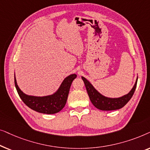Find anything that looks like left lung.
Instances as JSON below:
<instances>
[{
    "label": "left lung",
    "instance_id": "8db88e82",
    "mask_svg": "<svg viewBox=\"0 0 150 150\" xmlns=\"http://www.w3.org/2000/svg\"><path fill=\"white\" fill-rule=\"evenodd\" d=\"M81 78L85 83L86 89H87L91 103L93 104L95 107L102 110H117L124 107L132 97L135 89H136L137 80H138V77H137L136 82H135L132 89L126 95L119 98H109L100 93L85 77L82 76Z\"/></svg>",
    "mask_w": 150,
    "mask_h": 150
}]
</instances>
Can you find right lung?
Here are the masks:
<instances>
[{"label": "right lung", "mask_w": 150, "mask_h": 150, "mask_svg": "<svg viewBox=\"0 0 150 150\" xmlns=\"http://www.w3.org/2000/svg\"><path fill=\"white\" fill-rule=\"evenodd\" d=\"M76 76L75 74L67 76L54 93L44 96H31L24 93L18 87L15 74L14 80L18 95L26 106L41 113L54 114L62 110L65 106L71 83Z\"/></svg>", "instance_id": "right-lung-1"}]
</instances>
